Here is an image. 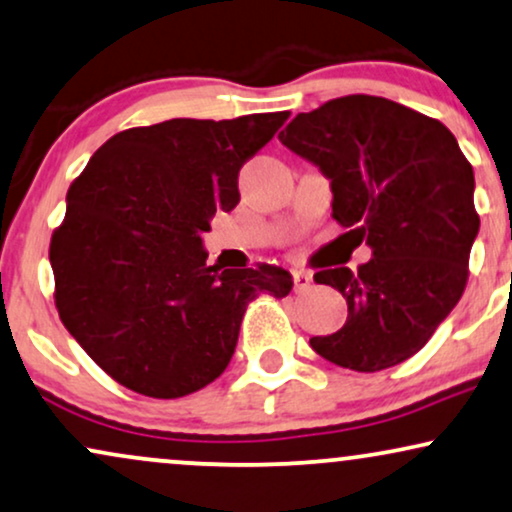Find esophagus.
Instances as JSON below:
<instances>
[{
  "label": "esophagus",
  "mask_w": 512,
  "mask_h": 512,
  "mask_svg": "<svg viewBox=\"0 0 512 512\" xmlns=\"http://www.w3.org/2000/svg\"><path fill=\"white\" fill-rule=\"evenodd\" d=\"M293 283H295V293H304V290L309 288V283H312V274L309 271H293Z\"/></svg>",
  "instance_id": "1"
}]
</instances>
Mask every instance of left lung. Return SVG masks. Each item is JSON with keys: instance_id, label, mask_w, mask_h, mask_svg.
<instances>
[{"instance_id": "obj_1", "label": "left lung", "mask_w": 512, "mask_h": 512, "mask_svg": "<svg viewBox=\"0 0 512 512\" xmlns=\"http://www.w3.org/2000/svg\"><path fill=\"white\" fill-rule=\"evenodd\" d=\"M331 179L333 217L373 257L314 274L340 290L347 321L312 338L335 366L375 373L425 347L461 300L480 231L475 177L442 122L368 94L323 103L278 134Z\"/></svg>"}]
</instances>
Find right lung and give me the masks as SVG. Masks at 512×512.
<instances>
[{"label": "right lung", "mask_w": 512, "mask_h": 512, "mask_svg": "<svg viewBox=\"0 0 512 512\" xmlns=\"http://www.w3.org/2000/svg\"><path fill=\"white\" fill-rule=\"evenodd\" d=\"M288 111L174 118L118 132L68 189L49 243L68 333L115 383L153 399L203 390L229 366L248 304L293 276L208 267L203 231L241 200L238 172Z\"/></svg>", "instance_id": "1"}]
</instances>
